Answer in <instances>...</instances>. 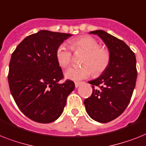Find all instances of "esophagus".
<instances>
[{
	"mask_svg": "<svg viewBox=\"0 0 146 146\" xmlns=\"http://www.w3.org/2000/svg\"><path fill=\"white\" fill-rule=\"evenodd\" d=\"M81 84H82V82H75V87H76V88H78V87H79Z\"/></svg>",
	"mask_w": 146,
	"mask_h": 146,
	"instance_id": "esophagus-1",
	"label": "esophagus"
}]
</instances>
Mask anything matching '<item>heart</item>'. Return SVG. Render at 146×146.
<instances>
[{
  "mask_svg": "<svg viewBox=\"0 0 146 146\" xmlns=\"http://www.w3.org/2000/svg\"><path fill=\"white\" fill-rule=\"evenodd\" d=\"M70 48L75 52H85L81 67H70L64 73L66 79L78 81L86 79L92 74L100 75L108 67L111 54L108 49L99 46L96 38L89 35H82L69 41ZM56 61L62 67L69 65L72 61V55L64 45L58 46L56 51Z\"/></svg>",
  "mask_w": 146,
  "mask_h": 146,
  "instance_id": "obj_1",
  "label": "heart"
}]
</instances>
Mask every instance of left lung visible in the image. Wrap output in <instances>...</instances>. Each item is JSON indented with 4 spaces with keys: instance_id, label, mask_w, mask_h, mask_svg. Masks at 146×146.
<instances>
[{
    "instance_id": "1",
    "label": "left lung",
    "mask_w": 146,
    "mask_h": 146,
    "mask_svg": "<svg viewBox=\"0 0 146 146\" xmlns=\"http://www.w3.org/2000/svg\"><path fill=\"white\" fill-rule=\"evenodd\" d=\"M90 34L103 41L111 60L100 76L88 82L93 85V93L84 104L90 118L106 123L120 116L129 104L137 76L136 56L124 41L105 31L95 30Z\"/></svg>"
}]
</instances>
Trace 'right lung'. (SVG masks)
Here are the masks:
<instances>
[{"instance_id": "add662e5", "label": "right lung", "mask_w": 146, "mask_h": 146, "mask_svg": "<svg viewBox=\"0 0 146 146\" xmlns=\"http://www.w3.org/2000/svg\"><path fill=\"white\" fill-rule=\"evenodd\" d=\"M70 36L41 30L26 37L12 54L8 75L11 94L21 112L35 122L56 120L75 88L70 80L58 83L63 73L56 58L57 48Z\"/></svg>"}]
</instances>
